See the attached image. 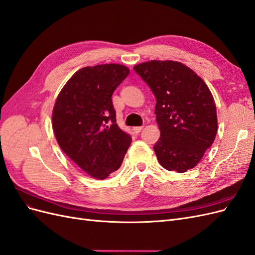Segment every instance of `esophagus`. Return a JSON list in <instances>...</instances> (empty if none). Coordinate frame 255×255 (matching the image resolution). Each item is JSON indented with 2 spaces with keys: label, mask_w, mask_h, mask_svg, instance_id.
I'll use <instances>...</instances> for the list:
<instances>
[{
  "label": "esophagus",
  "mask_w": 255,
  "mask_h": 255,
  "mask_svg": "<svg viewBox=\"0 0 255 255\" xmlns=\"http://www.w3.org/2000/svg\"><path fill=\"white\" fill-rule=\"evenodd\" d=\"M142 128H143V127H135V128H133V130H134L135 134H139Z\"/></svg>",
  "instance_id": "obj_1"
}]
</instances>
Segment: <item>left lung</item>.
I'll return each mask as SVG.
<instances>
[{
	"label": "left lung",
	"mask_w": 255,
	"mask_h": 255,
	"mask_svg": "<svg viewBox=\"0 0 255 255\" xmlns=\"http://www.w3.org/2000/svg\"><path fill=\"white\" fill-rule=\"evenodd\" d=\"M134 70L156 98L160 137L153 149L157 160L169 171L186 172L201 160L217 134L211 90L179 61L151 60L135 66Z\"/></svg>",
	"instance_id": "obj_1"
}]
</instances>
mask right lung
I'll return each mask as SVG.
<instances>
[{
    "label": "right lung",
    "mask_w": 255,
    "mask_h": 255,
    "mask_svg": "<svg viewBox=\"0 0 255 255\" xmlns=\"http://www.w3.org/2000/svg\"><path fill=\"white\" fill-rule=\"evenodd\" d=\"M118 64L85 67L61 89L52 114L60 149L82 170L103 180L118 170L132 138L116 123L112 96L128 75Z\"/></svg>",
    "instance_id": "add662e5"
}]
</instances>
